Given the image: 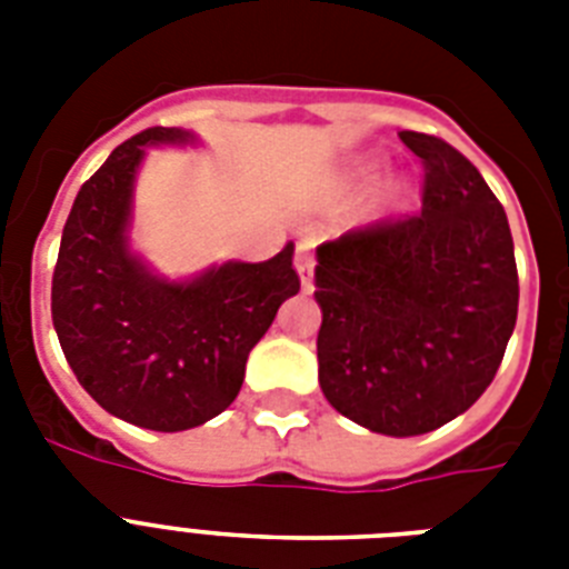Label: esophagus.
Instances as JSON below:
<instances>
[{
  "mask_svg": "<svg viewBox=\"0 0 569 569\" xmlns=\"http://www.w3.org/2000/svg\"><path fill=\"white\" fill-rule=\"evenodd\" d=\"M295 268H298V274H301L303 289H312V268H316V259H312L310 241H307V239L298 241V257H295Z\"/></svg>",
  "mask_w": 569,
  "mask_h": 569,
  "instance_id": "esophagus-1",
  "label": "esophagus"
}]
</instances>
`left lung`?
I'll return each instance as SVG.
<instances>
[{
    "mask_svg": "<svg viewBox=\"0 0 569 569\" xmlns=\"http://www.w3.org/2000/svg\"><path fill=\"white\" fill-rule=\"evenodd\" d=\"M422 159V209L316 250L319 383L387 437L428 433L476 405L517 325L520 280L502 203L467 156L401 132Z\"/></svg>",
    "mask_w": 569,
    "mask_h": 569,
    "instance_id": "8db88e82",
    "label": "left lung"
}]
</instances>
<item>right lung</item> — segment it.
I'll return each instance as SVG.
<instances>
[{
    "instance_id": "1",
    "label": "right lung",
    "mask_w": 569,
    "mask_h": 569,
    "mask_svg": "<svg viewBox=\"0 0 569 569\" xmlns=\"http://www.w3.org/2000/svg\"><path fill=\"white\" fill-rule=\"evenodd\" d=\"M186 141L191 132L153 127L114 147L76 194L52 274V325L79 383L111 416L164 433L197 428L236 401L250 348L301 289L295 244L189 283L156 277L129 253L144 150Z\"/></svg>"
}]
</instances>
